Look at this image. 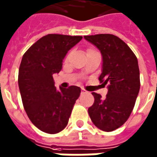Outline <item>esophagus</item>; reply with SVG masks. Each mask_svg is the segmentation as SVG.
Masks as SVG:
<instances>
[{
  "label": "esophagus",
  "instance_id": "obj_1",
  "mask_svg": "<svg viewBox=\"0 0 157 157\" xmlns=\"http://www.w3.org/2000/svg\"><path fill=\"white\" fill-rule=\"evenodd\" d=\"M85 93H87V91L85 90V89H82V94H85Z\"/></svg>",
  "mask_w": 157,
  "mask_h": 157
}]
</instances>
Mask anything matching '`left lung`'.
<instances>
[{"instance_id": "8db88e82", "label": "left lung", "mask_w": 157, "mask_h": 157, "mask_svg": "<svg viewBox=\"0 0 157 157\" xmlns=\"http://www.w3.org/2000/svg\"><path fill=\"white\" fill-rule=\"evenodd\" d=\"M102 55V72L99 77L107 85L105 99L93 92L94 102L88 108L94 124L104 132H113L126 122L140 89V73L137 56L122 39L113 34L84 36Z\"/></svg>"}]
</instances>
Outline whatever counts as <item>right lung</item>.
<instances>
[{"mask_svg":"<svg viewBox=\"0 0 157 157\" xmlns=\"http://www.w3.org/2000/svg\"><path fill=\"white\" fill-rule=\"evenodd\" d=\"M82 38L48 34L23 55L18 77L22 103L32 123L42 132L56 134L68 124L81 88L56 89L53 75L60 72L66 54Z\"/></svg>","mask_w":157,"mask_h":157,"instance_id":"right-lung-1","label":"right lung"}]
</instances>
